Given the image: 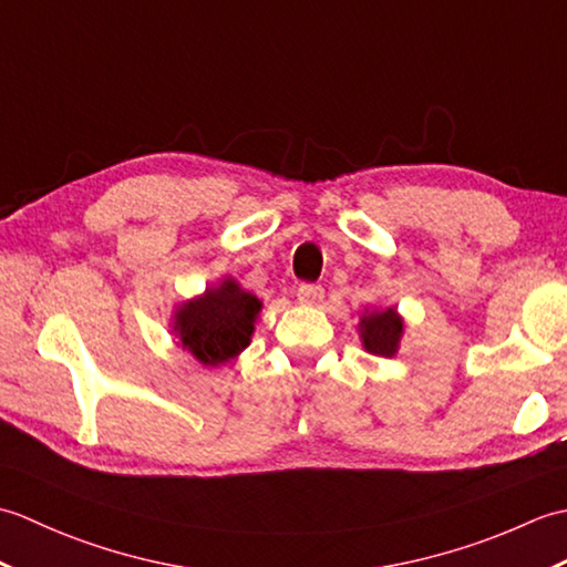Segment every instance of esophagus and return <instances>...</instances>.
<instances>
[{"label":"esophagus","instance_id":"obj_1","mask_svg":"<svg viewBox=\"0 0 567 567\" xmlns=\"http://www.w3.org/2000/svg\"><path fill=\"white\" fill-rule=\"evenodd\" d=\"M297 299L302 305H307V307H315V305H319L321 299H323V290H321V285H311V282H302L297 287Z\"/></svg>","mask_w":567,"mask_h":567}]
</instances>
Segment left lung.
Listing matches in <instances>:
<instances>
[{
  "label": "left lung",
  "mask_w": 567,
  "mask_h": 567,
  "mask_svg": "<svg viewBox=\"0 0 567 567\" xmlns=\"http://www.w3.org/2000/svg\"><path fill=\"white\" fill-rule=\"evenodd\" d=\"M358 331L368 353L392 358L396 353V348H400L404 321L392 307L382 311H365V315L360 317Z\"/></svg>",
  "instance_id": "left-lung-1"
}]
</instances>
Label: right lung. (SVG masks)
Masks as SVG:
<instances>
[{
  "mask_svg": "<svg viewBox=\"0 0 567 567\" xmlns=\"http://www.w3.org/2000/svg\"><path fill=\"white\" fill-rule=\"evenodd\" d=\"M262 302L234 277H224L221 285L207 287V292L189 299L175 309L173 331L183 348L202 365H224L250 343Z\"/></svg>",
  "mask_w": 567,
  "mask_h": 567,
  "instance_id": "right-lung-1",
  "label": "right lung"
}]
</instances>
